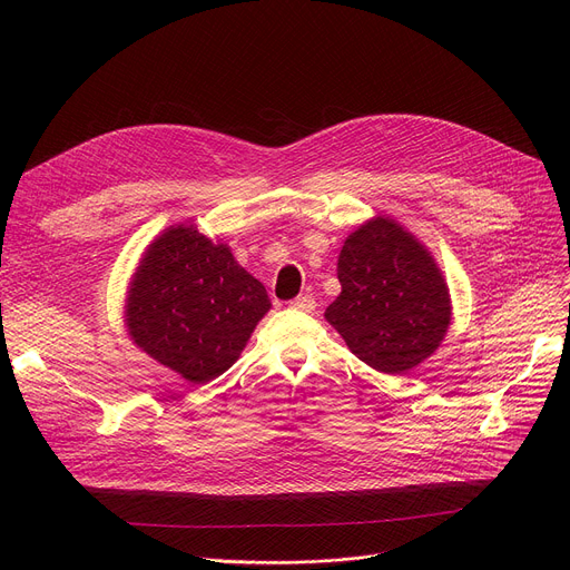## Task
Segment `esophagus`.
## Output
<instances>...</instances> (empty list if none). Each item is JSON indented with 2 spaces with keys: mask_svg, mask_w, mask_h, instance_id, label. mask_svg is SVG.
Wrapping results in <instances>:
<instances>
[{
  "mask_svg": "<svg viewBox=\"0 0 570 570\" xmlns=\"http://www.w3.org/2000/svg\"><path fill=\"white\" fill-rule=\"evenodd\" d=\"M288 305H291V309H297V312H307V314L316 309V301H314V295H301V297H295V301H291Z\"/></svg>",
  "mask_w": 570,
  "mask_h": 570,
  "instance_id": "1",
  "label": "esophagus"
}]
</instances>
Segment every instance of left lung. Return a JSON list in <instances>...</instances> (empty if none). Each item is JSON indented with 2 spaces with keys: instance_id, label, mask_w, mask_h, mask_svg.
I'll list each match as a JSON object with an SVG mask.
<instances>
[{
  "instance_id": "obj_1",
  "label": "left lung",
  "mask_w": 570,
  "mask_h": 570,
  "mask_svg": "<svg viewBox=\"0 0 570 570\" xmlns=\"http://www.w3.org/2000/svg\"><path fill=\"white\" fill-rule=\"evenodd\" d=\"M337 279L323 316L372 370L404 374L441 346L451 293L430 249L395 219L379 215L344 239Z\"/></svg>"
}]
</instances>
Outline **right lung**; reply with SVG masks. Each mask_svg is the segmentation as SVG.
<instances>
[{
	"mask_svg": "<svg viewBox=\"0 0 570 570\" xmlns=\"http://www.w3.org/2000/svg\"><path fill=\"white\" fill-rule=\"evenodd\" d=\"M265 286L230 247L194 224L168 226L131 277L125 325L134 344L189 383L222 376L269 312Z\"/></svg>",
	"mask_w": 570,
	"mask_h": 570,
	"instance_id": "obj_1",
	"label": "right lung"
}]
</instances>
